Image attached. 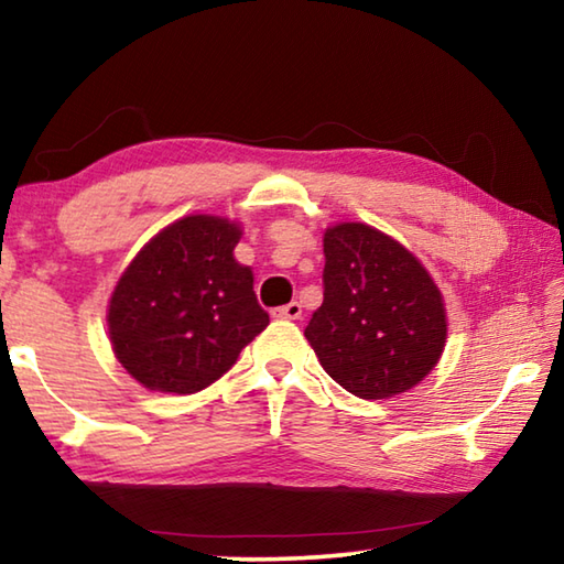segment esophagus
<instances>
[{"label": "esophagus", "instance_id": "34e87169", "mask_svg": "<svg viewBox=\"0 0 564 564\" xmlns=\"http://www.w3.org/2000/svg\"><path fill=\"white\" fill-rule=\"evenodd\" d=\"M301 313H303L301 303L299 301H291L289 305H281V308H275L273 316L275 318H285V321H299Z\"/></svg>", "mask_w": 564, "mask_h": 564}]
</instances>
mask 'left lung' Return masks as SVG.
<instances>
[{"instance_id": "1", "label": "left lung", "mask_w": 564, "mask_h": 564, "mask_svg": "<svg viewBox=\"0 0 564 564\" xmlns=\"http://www.w3.org/2000/svg\"><path fill=\"white\" fill-rule=\"evenodd\" d=\"M323 256V303L305 326L323 370L366 400L417 386L435 368L447 333L431 275L366 224L328 228Z\"/></svg>"}]
</instances>
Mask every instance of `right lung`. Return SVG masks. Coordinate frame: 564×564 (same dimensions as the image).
Masks as SVG:
<instances>
[{
    "mask_svg": "<svg viewBox=\"0 0 564 564\" xmlns=\"http://www.w3.org/2000/svg\"><path fill=\"white\" fill-rule=\"evenodd\" d=\"M236 224L186 216L141 248L109 305L123 368L149 390L188 395L221 378L269 326L253 273L236 263Z\"/></svg>",
    "mask_w": 564,
    "mask_h": 564,
    "instance_id": "obj_1",
    "label": "right lung"
}]
</instances>
